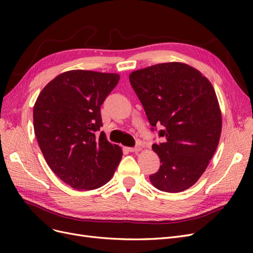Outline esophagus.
Returning <instances> with one entry per match:
<instances>
[{"instance_id": "obj_1", "label": "esophagus", "mask_w": 253, "mask_h": 253, "mask_svg": "<svg viewBox=\"0 0 253 253\" xmlns=\"http://www.w3.org/2000/svg\"><path fill=\"white\" fill-rule=\"evenodd\" d=\"M127 150H128L129 152H138V151L141 150V147H140V145H136V147H134V148H128Z\"/></svg>"}]
</instances>
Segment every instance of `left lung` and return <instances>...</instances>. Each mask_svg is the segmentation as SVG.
<instances>
[{
    "label": "left lung",
    "instance_id": "obj_1",
    "mask_svg": "<svg viewBox=\"0 0 253 253\" xmlns=\"http://www.w3.org/2000/svg\"><path fill=\"white\" fill-rule=\"evenodd\" d=\"M129 83L143 106L153 132L165 141L152 149L160 158L150 175L153 186L180 192L200 179L214 155L221 132V114L210 81L195 68L160 63L133 72Z\"/></svg>",
    "mask_w": 253,
    "mask_h": 253
}]
</instances>
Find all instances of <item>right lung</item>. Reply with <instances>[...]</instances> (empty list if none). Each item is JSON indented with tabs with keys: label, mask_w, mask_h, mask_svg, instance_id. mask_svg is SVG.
Here are the masks:
<instances>
[{
	"label": "right lung",
	"mask_w": 253,
	"mask_h": 253,
	"mask_svg": "<svg viewBox=\"0 0 253 253\" xmlns=\"http://www.w3.org/2000/svg\"><path fill=\"white\" fill-rule=\"evenodd\" d=\"M119 78L117 74L65 72L37 99L34 128L38 143L50 169L74 189L102 187L120 163L121 148L100 132V106Z\"/></svg>",
	"instance_id": "add662e5"
}]
</instances>
